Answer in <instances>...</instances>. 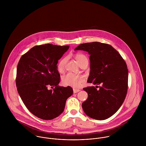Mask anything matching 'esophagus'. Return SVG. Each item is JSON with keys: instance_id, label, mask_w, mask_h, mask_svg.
<instances>
[{"instance_id": "34e87169", "label": "esophagus", "mask_w": 146, "mask_h": 146, "mask_svg": "<svg viewBox=\"0 0 146 146\" xmlns=\"http://www.w3.org/2000/svg\"><path fill=\"white\" fill-rule=\"evenodd\" d=\"M73 91H74V93H76L79 92V91H80V89H73Z\"/></svg>"}]
</instances>
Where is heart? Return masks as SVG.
I'll return each mask as SVG.
<instances>
[{
  "mask_svg": "<svg viewBox=\"0 0 146 146\" xmlns=\"http://www.w3.org/2000/svg\"><path fill=\"white\" fill-rule=\"evenodd\" d=\"M75 58L80 66L82 65L84 63L88 62L87 57L82 53H77L75 55ZM67 60V57H64L58 63L57 70L59 72H62L63 71ZM84 81V79L83 76L80 75H76L71 73H68L62 77V83L64 85L70 86L74 88L80 87Z\"/></svg>",
  "mask_w": 146,
  "mask_h": 146,
  "instance_id": "heart-1",
  "label": "heart"
}]
</instances>
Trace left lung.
Returning <instances> with one entry per match:
<instances>
[{"mask_svg": "<svg viewBox=\"0 0 146 146\" xmlns=\"http://www.w3.org/2000/svg\"><path fill=\"white\" fill-rule=\"evenodd\" d=\"M75 50L88 52L90 55V74L88 83L101 84L97 90L88 86L87 100L82 104L85 114L98 120L109 118L123 104L127 94L128 70L125 61L111 45L100 42L84 43Z\"/></svg>", "mask_w": 146, "mask_h": 146, "instance_id": "obj_1", "label": "left lung"}]
</instances>
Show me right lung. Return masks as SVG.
I'll return each instance as SVG.
<instances>
[{
	"instance_id": "add662e5",
	"label": "right lung",
	"mask_w": 146,
	"mask_h": 146,
	"mask_svg": "<svg viewBox=\"0 0 146 146\" xmlns=\"http://www.w3.org/2000/svg\"><path fill=\"white\" fill-rule=\"evenodd\" d=\"M69 46L36 45L24 54L17 64L16 86L22 101L33 115L52 120L63 111L72 88L60 86L57 63ZM48 87L54 89L49 90Z\"/></svg>"
}]
</instances>
